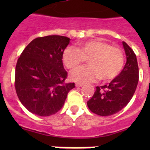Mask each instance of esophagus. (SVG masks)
<instances>
[{"label":"esophagus","mask_w":150,"mask_h":150,"mask_svg":"<svg viewBox=\"0 0 150 150\" xmlns=\"http://www.w3.org/2000/svg\"><path fill=\"white\" fill-rule=\"evenodd\" d=\"M76 87H82L83 86V83H76Z\"/></svg>","instance_id":"obj_1"}]
</instances>
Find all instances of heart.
Instances as JSON below:
<instances>
[{"label":"heart","instance_id":"b5f03b06","mask_svg":"<svg viewBox=\"0 0 150 150\" xmlns=\"http://www.w3.org/2000/svg\"><path fill=\"white\" fill-rule=\"evenodd\" d=\"M62 59L69 69L76 68L88 59L90 65L79 67L71 72V79L78 83H88L99 78L104 82L112 81L124 67L122 50L100 40L83 42L78 49L67 47L64 51Z\"/></svg>","mask_w":150,"mask_h":150}]
</instances>
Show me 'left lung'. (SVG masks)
<instances>
[{"mask_svg":"<svg viewBox=\"0 0 150 150\" xmlns=\"http://www.w3.org/2000/svg\"><path fill=\"white\" fill-rule=\"evenodd\" d=\"M126 63L120 75L108 85L97 86L91 98L87 101L90 110L97 115L108 116L123 109L132 98L139 80L137 58L132 48L122 42Z\"/></svg>","mask_w":150,"mask_h":150,"instance_id":"1","label":"left lung"}]
</instances>
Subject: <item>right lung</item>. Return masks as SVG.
<instances>
[{
	"label": "right lung",
	"instance_id": "right-lung-1",
	"mask_svg": "<svg viewBox=\"0 0 150 150\" xmlns=\"http://www.w3.org/2000/svg\"><path fill=\"white\" fill-rule=\"evenodd\" d=\"M71 39L50 35L33 40L17 61L15 88L17 96L29 112L49 116L62 109L74 83H64L67 76L62 62Z\"/></svg>",
	"mask_w": 150,
	"mask_h": 150
}]
</instances>
